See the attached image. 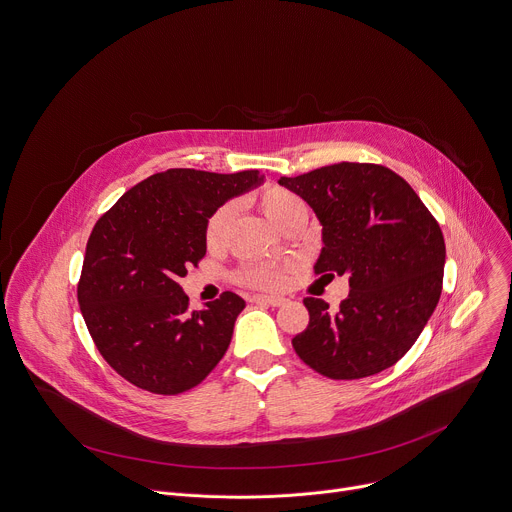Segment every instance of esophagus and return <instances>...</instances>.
I'll use <instances>...</instances> for the list:
<instances>
[{
    "instance_id": "34e87169",
    "label": "esophagus",
    "mask_w": 512,
    "mask_h": 512,
    "mask_svg": "<svg viewBox=\"0 0 512 512\" xmlns=\"http://www.w3.org/2000/svg\"><path fill=\"white\" fill-rule=\"evenodd\" d=\"M252 303H258V305H270V307H280L282 303H285V299H282V297H276V295H254V297H252Z\"/></svg>"
}]
</instances>
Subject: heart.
Returning <instances> with one entry per match:
<instances>
[{"label":"heart","instance_id":"obj_1","mask_svg":"<svg viewBox=\"0 0 512 512\" xmlns=\"http://www.w3.org/2000/svg\"><path fill=\"white\" fill-rule=\"evenodd\" d=\"M256 203H258L260 211L276 227H280V230L297 213L307 211L305 201L297 193H293V191H289L285 187H276V185H270V187L262 189L260 195L256 197ZM232 217H234V205L232 203H225V205L217 207L211 213V217L207 219V225H205V244L211 250H217V248L223 246L225 236H227V227H230ZM238 276H240L242 282H246V285L260 287V289H276V287H280V282H282V270L278 266H274V264H264V262L246 264L240 270Z\"/></svg>","mask_w":512,"mask_h":512}]
</instances>
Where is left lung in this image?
<instances>
[{
    "mask_svg": "<svg viewBox=\"0 0 512 512\" xmlns=\"http://www.w3.org/2000/svg\"><path fill=\"white\" fill-rule=\"evenodd\" d=\"M278 183L305 199L323 227L315 272L350 274L339 309L303 301L309 325L293 337L297 356L333 380L390 368L437 307L445 266L439 223L411 185L380 164L339 162Z\"/></svg>",
    "mask_w": 512,
    "mask_h": 512,
    "instance_id": "8db88e82",
    "label": "left lung"
}]
</instances>
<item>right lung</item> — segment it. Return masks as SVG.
<instances>
[{
	"instance_id": "1",
	"label": "right lung",
	"mask_w": 512,
	"mask_h": 512,
	"mask_svg": "<svg viewBox=\"0 0 512 512\" xmlns=\"http://www.w3.org/2000/svg\"><path fill=\"white\" fill-rule=\"evenodd\" d=\"M262 181L258 170L168 168L99 217L77 299L99 354L122 378L154 394H179L219 364L246 301L225 291L189 311L179 278L207 252L211 213Z\"/></svg>"
}]
</instances>
